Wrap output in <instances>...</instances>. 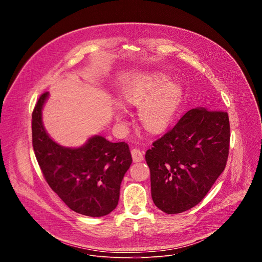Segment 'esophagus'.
<instances>
[{
  "instance_id": "1",
  "label": "esophagus",
  "mask_w": 262,
  "mask_h": 262,
  "mask_svg": "<svg viewBox=\"0 0 262 262\" xmlns=\"http://www.w3.org/2000/svg\"><path fill=\"white\" fill-rule=\"evenodd\" d=\"M132 158H133L134 163H140L144 160L143 152L141 150H139V149H133V150H132Z\"/></svg>"
}]
</instances>
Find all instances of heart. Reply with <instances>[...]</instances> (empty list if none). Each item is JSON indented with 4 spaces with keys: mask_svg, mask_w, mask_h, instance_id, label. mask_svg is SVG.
I'll use <instances>...</instances> for the list:
<instances>
[{
    "mask_svg": "<svg viewBox=\"0 0 262 262\" xmlns=\"http://www.w3.org/2000/svg\"><path fill=\"white\" fill-rule=\"evenodd\" d=\"M164 73H152L130 84L123 92V99L130 106H139L141 123L151 133H161L172 122L179 107L182 88L176 82H167ZM114 120L117 127L125 130V114L115 111Z\"/></svg>",
    "mask_w": 262,
    "mask_h": 262,
    "instance_id": "b5f03b06",
    "label": "heart"
}]
</instances>
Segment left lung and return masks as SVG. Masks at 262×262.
I'll return each mask as SVG.
<instances>
[{
	"label": "left lung",
	"instance_id": "8db88e82",
	"mask_svg": "<svg viewBox=\"0 0 262 262\" xmlns=\"http://www.w3.org/2000/svg\"><path fill=\"white\" fill-rule=\"evenodd\" d=\"M229 142L226 112H186L145 155L156 206L173 214L197 205L225 169Z\"/></svg>",
	"mask_w": 262,
	"mask_h": 262
}]
</instances>
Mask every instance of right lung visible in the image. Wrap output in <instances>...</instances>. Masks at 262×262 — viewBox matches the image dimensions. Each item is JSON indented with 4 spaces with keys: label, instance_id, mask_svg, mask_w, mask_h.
<instances>
[{
    "label": "right lung",
    "instance_id": "obj_1",
    "mask_svg": "<svg viewBox=\"0 0 262 262\" xmlns=\"http://www.w3.org/2000/svg\"><path fill=\"white\" fill-rule=\"evenodd\" d=\"M50 96L43 93L32 114L35 156L51 189L73 211L103 216L119 201L120 184L133 162L124 142L113 143L100 135L80 147H65L48 134L42 110Z\"/></svg>",
    "mask_w": 262,
    "mask_h": 262
}]
</instances>
